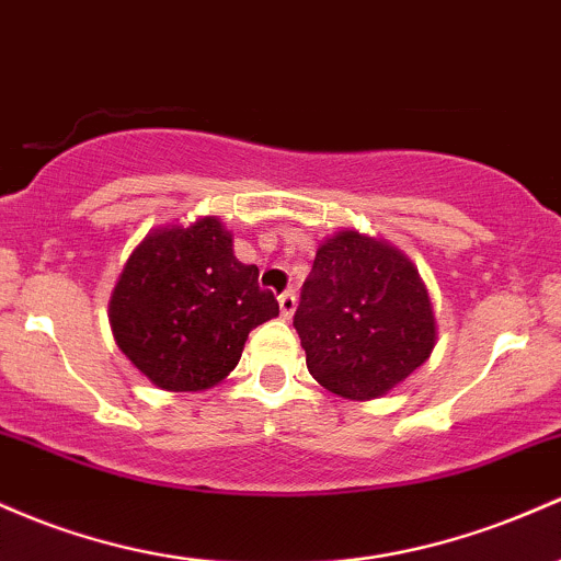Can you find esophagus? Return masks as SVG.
Wrapping results in <instances>:
<instances>
[{"label": "esophagus", "instance_id": "34e87169", "mask_svg": "<svg viewBox=\"0 0 561 561\" xmlns=\"http://www.w3.org/2000/svg\"><path fill=\"white\" fill-rule=\"evenodd\" d=\"M295 309H298V295H295L293 290L282 293V295H279V311H282V317L290 319L293 313H295Z\"/></svg>", "mask_w": 561, "mask_h": 561}]
</instances>
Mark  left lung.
<instances>
[{
	"mask_svg": "<svg viewBox=\"0 0 561 561\" xmlns=\"http://www.w3.org/2000/svg\"><path fill=\"white\" fill-rule=\"evenodd\" d=\"M293 324L313 380L356 402L389 393L436 346L417 268L402 250L359 231L319 244Z\"/></svg>",
	"mask_w": 561,
	"mask_h": 561,
	"instance_id": "1",
	"label": "left lung"
}]
</instances>
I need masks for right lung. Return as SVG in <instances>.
Instances as JSON below:
<instances>
[{
    "label": "right lung",
    "mask_w": 561,
    "mask_h": 561,
    "mask_svg": "<svg viewBox=\"0 0 561 561\" xmlns=\"http://www.w3.org/2000/svg\"><path fill=\"white\" fill-rule=\"evenodd\" d=\"M279 313L257 266L215 215L146 233L108 300L116 346L153 386L205 391L239 365L250 330Z\"/></svg>",
    "instance_id": "1"
}]
</instances>
